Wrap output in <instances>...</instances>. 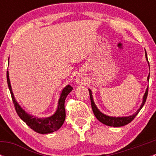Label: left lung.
I'll list each match as a JSON object with an SVG mask.
<instances>
[{
    "label": "left lung",
    "instance_id": "left-lung-1",
    "mask_svg": "<svg viewBox=\"0 0 156 156\" xmlns=\"http://www.w3.org/2000/svg\"><path fill=\"white\" fill-rule=\"evenodd\" d=\"M146 59H147V55H146ZM148 80L149 79V75L148 76ZM89 94H90V103H91V107H92L93 109V112H94V115L96 116L97 119L100 121L101 123L104 124V125H108V126H111V127H122L124 126V125H126L127 124L130 123V122L133 120L135 117H136V115L139 113V112L140 111L141 108H143L144 105L145 104L146 98H147V95H148V88L146 89L145 94H144V100H143V103L141 105V106L140 107L139 109L136 111V113H134L132 115L128 116V117H110V116L106 115L103 114L101 112H100V110L97 108L96 106L95 103H94V100H93V97H92V94H91V90H89Z\"/></svg>",
    "mask_w": 156,
    "mask_h": 156
}]
</instances>
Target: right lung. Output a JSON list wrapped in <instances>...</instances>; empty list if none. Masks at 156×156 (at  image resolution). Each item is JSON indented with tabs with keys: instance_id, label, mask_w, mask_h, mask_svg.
Here are the masks:
<instances>
[{
	"instance_id": "add662e5",
	"label": "right lung",
	"mask_w": 156,
	"mask_h": 156,
	"mask_svg": "<svg viewBox=\"0 0 156 156\" xmlns=\"http://www.w3.org/2000/svg\"><path fill=\"white\" fill-rule=\"evenodd\" d=\"M7 81L8 84L9 89H10L11 97H12V102H13L14 107L16 112L20 116V119L26 124L29 127H31L33 130L39 133L45 134V133H50L59 130L62 125H63L64 121L66 119V110H65V100L67 95L73 89L70 85H67L66 87L62 90L61 93L60 98H59V103H58V108L56 113L49 118H43V119H38V118L33 117L27 114L24 110L17 103L13 97V94L11 89V85L9 79L8 71L7 72Z\"/></svg>"
}]
</instances>
